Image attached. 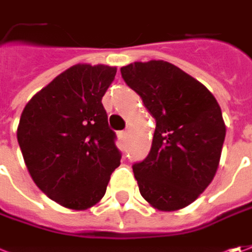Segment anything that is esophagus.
Wrapping results in <instances>:
<instances>
[{
  "label": "esophagus",
  "instance_id": "obj_1",
  "mask_svg": "<svg viewBox=\"0 0 252 252\" xmlns=\"http://www.w3.org/2000/svg\"><path fill=\"white\" fill-rule=\"evenodd\" d=\"M118 137L121 138V140H125L126 138V131L122 130V131H118Z\"/></svg>",
  "mask_w": 252,
  "mask_h": 252
}]
</instances>
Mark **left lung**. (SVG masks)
<instances>
[{
    "label": "left lung",
    "mask_w": 252,
    "mask_h": 252,
    "mask_svg": "<svg viewBox=\"0 0 252 252\" xmlns=\"http://www.w3.org/2000/svg\"><path fill=\"white\" fill-rule=\"evenodd\" d=\"M157 126L151 151L133 165L143 198L158 211H177L200 197L217 173L226 126L212 93L166 61L121 67Z\"/></svg>",
    "instance_id": "left-lung-1"
}]
</instances>
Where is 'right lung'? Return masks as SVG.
<instances>
[{"mask_svg":"<svg viewBox=\"0 0 252 252\" xmlns=\"http://www.w3.org/2000/svg\"><path fill=\"white\" fill-rule=\"evenodd\" d=\"M116 67L77 63L34 94L20 115L18 143L30 176L69 209L95 205L121 165L101 99Z\"/></svg>","mask_w":252,"mask_h":252,"instance_id":"obj_1","label":"right lung"}]
</instances>
